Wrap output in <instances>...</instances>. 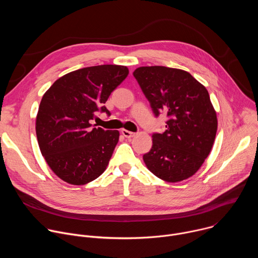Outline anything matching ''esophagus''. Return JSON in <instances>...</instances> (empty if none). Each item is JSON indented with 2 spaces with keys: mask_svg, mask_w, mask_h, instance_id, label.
I'll use <instances>...</instances> for the list:
<instances>
[{
  "mask_svg": "<svg viewBox=\"0 0 258 258\" xmlns=\"http://www.w3.org/2000/svg\"><path fill=\"white\" fill-rule=\"evenodd\" d=\"M121 134L125 137V138H133L135 136V133L126 131V130H121Z\"/></svg>",
  "mask_w": 258,
  "mask_h": 258,
  "instance_id": "1",
  "label": "esophagus"
}]
</instances>
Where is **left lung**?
<instances>
[{"instance_id": "obj_1", "label": "left lung", "mask_w": 258, "mask_h": 258, "mask_svg": "<svg viewBox=\"0 0 258 258\" xmlns=\"http://www.w3.org/2000/svg\"><path fill=\"white\" fill-rule=\"evenodd\" d=\"M133 75L154 115L167 116L165 132L152 135L145 164L168 182L192 176L209 155L217 131L206 88L189 72L165 66L139 67Z\"/></svg>"}]
</instances>
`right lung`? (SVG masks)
Returning a JSON list of instances; mask_svg holds the SVG:
<instances>
[{"instance_id":"obj_1","label":"right lung","mask_w":258,"mask_h":258,"mask_svg":"<svg viewBox=\"0 0 258 258\" xmlns=\"http://www.w3.org/2000/svg\"><path fill=\"white\" fill-rule=\"evenodd\" d=\"M121 65H98L57 80L42 98L35 132L51 169L71 185H85L106 169L119 139L118 131L92 127L97 112L127 77Z\"/></svg>"}]
</instances>
